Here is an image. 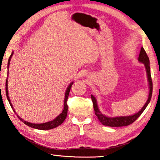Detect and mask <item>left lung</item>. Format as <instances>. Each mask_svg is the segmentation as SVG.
<instances>
[{
  "label": "left lung",
  "mask_w": 160,
  "mask_h": 160,
  "mask_svg": "<svg viewBox=\"0 0 160 160\" xmlns=\"http://www.w3.org/2000/svg\"><path fill=\"white\" fill-rule=\"evenodd\" d=\"M138 61L141 63H143L144 66L146 68V76H147V79L148 82V89H149V92H148V99L146 100V103L144 104L141 110L138 112L134 113V114L130 115V116H121V117H107L105 114H103L101 111H100L99 108L98 106V101L97 99L95 96L91 95V98L93 102V107L94 110H95V115L98 117V119L99 121L101 122L102 124L105 126L108 127H123V126H128L129 124H132L138 118L143 111L145 110L146 107H147L148 104L149 103L151 98H152V77H151V70H150V62L149 58L146 54V52L143 47H141V52H140L139 57H138Z\"/></svg>",
  "instance_id": "obj_1"
}]
</instances>
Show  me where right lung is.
Wrapping results in <instances>:
<instances>
[{
    "instance_id": "obj_1",
    "label": "right lung",
    "mask_w": 160,
    "mask_h": 160,
    "mask_svg": "<svg viewBox=\"0 0 160 160\" xmlns=\"http://www.w3.org/2000/svg\"><path fill=\"white\" fill-rule=\"evenodd\" d=\"M13 54H14V52H12V54H11V56L9 57V59H8V65H7V68H8V73H7V78H6V97H7V99L8 100V102H9V104L11 107H12L13 110L15 113H16V111H14V107L12 106V102H11L10 100V98H9V96H8V68H9V65H10V61H11V59H12V57L13 55ZM73 84V82H72L70 83V84L68 85V87H67L66 89V91H65V98H64V103H63V109L62 111V112L61 113H60L58 117H57L55 119H54L53 120H52V121H49V122H45V123H41V124H35V123H31V122H28L27 121H25V120H23L22 119L21 117H19L18 115H17V117H19V119L21 120L22 122H24V124H25L26 125L30 127V128H35V129H37V130H51V129H53V128H55L57 127H58L59 125H60L61 124H62V122L65 121V118L67 117V114H68V105H67V100H68V95H69V92H70V90H71V88L72 87V84Z\"/></svg>"
}]
</instances>
